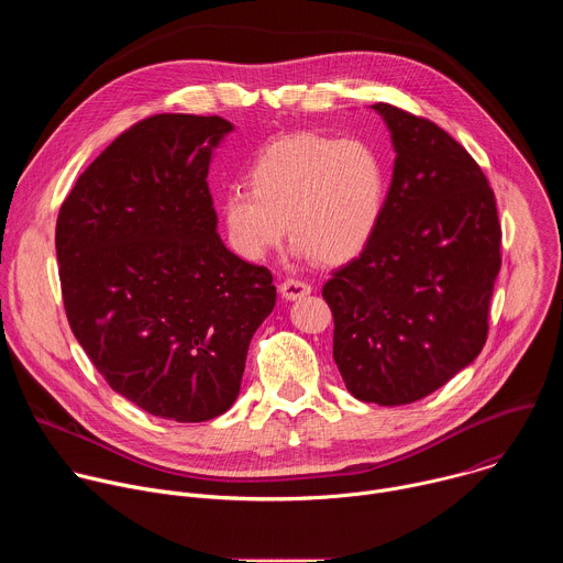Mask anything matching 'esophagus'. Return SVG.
Listing matches in <instances>:
<instances>
[{"mask_svg": "<svg viewBox=\"0 0 563 563\" xmlns=\"http://www.w3.org/2000/svg\"><path fill=\"white\" fill-rule=\"evenodd\" d=\"M280 294H283V298H287V300H296V298H302V296H307L309 291H311V287L307 285V283H302V280H298V278H285L283 283H280Z\"/></svg>", "mask_w": 563, "mask_h": 563, "instance_id": "esophagus-1", "label": "esophagus"}]
</instances>
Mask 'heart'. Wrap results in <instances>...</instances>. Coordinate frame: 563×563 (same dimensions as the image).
I'll list each match as a JSON object with an SVG mask.
<instances>
[{
  "instance_id": "heart-1",
  "label": "heart",
  "mask_w": 563,
  "mask_h": 563,
  "mask_svg": "<svg viewBox=\"0 0 563 563\" xmlns=\"http://www.w3.org/2000/svg\"><path fill=\"white\" fill-rule=\"evenodd\" d=\"M250 191L231 189L222 220L233 250L263 261L285 238L320 265H343L372 240L387 196L374 146L356 137L291 133L272 142L250 169Z\"/></svg>"
}]
</instances>
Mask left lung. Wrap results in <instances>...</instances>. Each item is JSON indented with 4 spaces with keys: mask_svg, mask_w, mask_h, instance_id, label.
I'll use <instances>...</instances> for the list:
<instances>
[{
    "mask_svg": "<svg viewBox=\"0 0 563 563\" xmlns=\"http://www.w3.org/2000/svg\"><path fill=\"white\" fill-rule=\"evenodd\" d=\"M396 151L380 222L332 274L334 361L352 396L408 406L484 350L501 269L495 191L476 159L432 120L376 102Z\"/></svg>",
    "mask_w": 563,
    "mask_h": 563,
    "instance_id": "left-lung-1",
    "label": "left lung"
}]
</instances>
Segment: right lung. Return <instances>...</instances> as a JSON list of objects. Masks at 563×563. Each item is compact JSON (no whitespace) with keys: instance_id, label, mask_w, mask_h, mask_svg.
Segmentation results:
<instances>
[{"instance_id":"obj_1","label":"right lung","mask_w":563,"mask_h":563,"mask_svg":"<svg viewBox=\"0 0 563 563\" xmlns=\"http://www.w3.org/2000/svg\"><path fill=\"white\" fill-rule=\"evenodd\" d=\"M218 115L159 113L120 133L59 207L55 250L68 325L104 380L144 412L200 423L240 391L274 276L216 233Z\"/></svg>"}]
</instances>
